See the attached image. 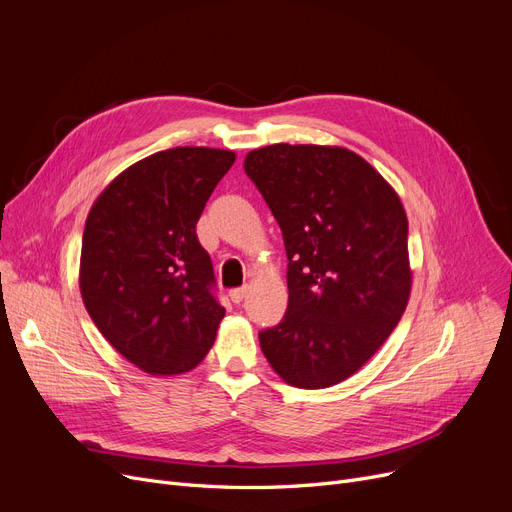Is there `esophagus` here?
Returning a JSON list of instances; mask_svg holds the SVG:
<instances>
[{
	"mask_svg": "<svg viewBox=\"0 0 512 512\" xmlns=\"http://www.w3.org/2000/svg\"><path fill=\"white\" fill-rule=\"evenodd\" d=\"M245 294H247V288H234V290H230V299L234 305H240L242 301H245Z\"/></svg>",
	"mask_w": 512,
	"mask_h": 512,
	"instance_id": "esophagus-1",
	"label": "esophagus"
}]
</instances>
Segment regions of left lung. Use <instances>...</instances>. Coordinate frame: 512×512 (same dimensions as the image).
Returning <instances> with one entry per match:
<instances>
[{
	"label": "left lung",
	"instance_id": "1",
	"mask_svg": "<svg viewBox=\"0 0 512 512\" xmlns=\"http://www.w3.org/2000/svg\"><path fill=\"white\" fill-rule=\"evenodd\" d=\"M245 172L280 224L288 309L259 344L280 378L319 390L351 378L407 309L409 220L394 188L355 151L276 143Z\"/></svg>",
	"mask_w": 512,
	"mask_h": 512
}]
</instances>
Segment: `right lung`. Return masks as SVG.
<instances>
[{"label": "right lung", "mask_w": 512, "mask_h": 512, "mask_svg": "<svg viewBox=\"0 0 512 512\" xmlns=\"http://www.w3.org/2000/svg\"><path fill=\"white\" fill-rule=\"evenodd\" d=\"M234 151L174 147L126 168L95 199L80 251V294L103 338L151 375L195 369L226 309L197 222Z\"/></svg>", "instance_id": "obj_1"}]
</instances>
